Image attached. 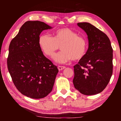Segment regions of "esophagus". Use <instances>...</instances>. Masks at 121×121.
Here are the masks:
<instances>
[{
  "label": "esophagus",
  "mask_w": 121,
  "mask_h": 121,
  "mask_svg": "<svg viewBox=\"0 0 121 121\" xmlns=\"http://www.w3.org/2000/svg\"><path fill=\"white\" fill-rule=\"evenodd\" d=\"M65 67V66H60V65H59L58 67V68L59 69V70H62L63 69H64Z\"/></svg>",
  "instance_id": "1"
}]
</instances>
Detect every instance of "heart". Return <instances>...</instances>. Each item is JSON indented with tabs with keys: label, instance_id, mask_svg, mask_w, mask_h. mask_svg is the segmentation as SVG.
Here are the masks:
<instances>
[{
	"label": "heart",
	"instance_id": "obj_1",
	"mask_svg": "<svg viewBox=\"0 0 121 121\" xmlns=\"http://www.w3.org/2000/svg\"><path fill=\"white\" fill-rule=\"evenodd\" d=\"M38 44L44 54L51 58L61 46L62 51L54 56V60L60 63H66L71 59L81 60L87 50L85 39L77 36L75 31L68 28L56 30L53 33V37L48 34L42 35L39 38Z\"/></svg>",
	"mask_w": 121,
	"mask_h": 121
}]
</instances>
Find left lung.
I'll return each instance as SVG.
<instances>
[{
	"mask_svg": "<svg viewBox=\"0 0 121 121\" xmlns=\"http://www.w3.org/2000/svg\"><path fill=\"white\" fill-rule=\"evenodd\" d=\"M77 25L87 34L89 48L73 66V84L83 95H96L105 89L112 77V48L109 38L99 29L87 22Z\"/></svg>",
	"mask_w": 121,
	"mask_h": 121,
	"instance_id": "1",
	"label": "left lung"
}]
</instances>
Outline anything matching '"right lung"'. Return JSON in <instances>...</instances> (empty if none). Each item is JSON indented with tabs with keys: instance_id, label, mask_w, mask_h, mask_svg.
Listing matches in <instances>:
<instances>
[{
	"instance_id": "obj_1",
	"label": "right lung",
	"mask_w": 121,
	"mask_h": 121,
	"mask_svg": "<svg viewBox=\"0 0 121 121\" xmlns=\"http://www.w3.org/2000/svg\"><path fill=\"white\" fill-rule=\"evenodd\" d=\"M51 28L43 22L26 21L9 46L7 63L13 82L22 95L32 99L43 98L52 91L59 71L38 44L41 32Z\"/></svg>"
}]
</instances>
